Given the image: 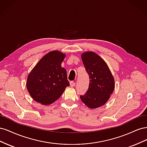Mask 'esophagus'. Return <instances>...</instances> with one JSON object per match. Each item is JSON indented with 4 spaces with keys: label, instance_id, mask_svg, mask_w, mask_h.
<instances>
[{
    "label": "esophagus",
    "instance_id": "1",
    "mask_svg": "<svg viewBox=\"0 0 147 147\" xmlns=\"http://www.w3.org/2000/svg\"><path fill=\"white\" fill-rule=\"evenodd\" d=\"M70 85L71 87H74L75 86V83L74 82H70Z\"/></svg>",
    "mask_w": 147,
    "mask_h": 147
}]
</instances>
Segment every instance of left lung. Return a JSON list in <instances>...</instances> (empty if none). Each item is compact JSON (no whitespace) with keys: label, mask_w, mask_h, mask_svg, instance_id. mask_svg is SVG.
I'll return each mask as SVG.
<instances>
[{"label":"left lung","mask_w":147,"mask_h":147,"mask_svg":"<svg viewBox=\"0 0 147 147\" xmlns=\"http://www.w3.org/2000/svg\"><path fill=\"white\" fill-rule=\"evenodd\" d=\"M81 57L90 75V84L86 94L80 96V99L88 107L97 109L109 99L115 89V79L108 65L96 53L86 51Z\"/></svg>","instance_id":"left-lung-1"}]
</instances>
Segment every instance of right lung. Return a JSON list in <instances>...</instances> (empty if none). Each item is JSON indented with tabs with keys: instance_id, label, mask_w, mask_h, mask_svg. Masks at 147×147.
I'll use <instances>...</instances> for the list:
<instances>
[{
	"instance_id": "obj_1",
	"label": "right lung",
	"mask_w": 147,
	"mask_h": 147,
	"mask_svg": "<svg viewBox=\"0 0 147 147\" xmlns=\"http://www.w3.org/2000/svg\"><path fill=\"white\" fill-rule=\"evenodd\" d=\"M65 53L54 50L43 56L28 75L26 82L31 97L42 105L58 99L70 85L67 71L61 66Z\"/></svg>"
}]
</instances>
